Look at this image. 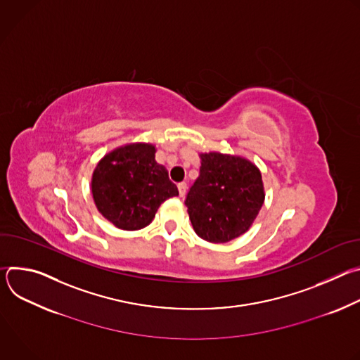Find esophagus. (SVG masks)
Returning a JSON list of instances; mask_svg holds the SVG:
<instances>
[{
    "label": "esophagus",
    "instance_id": "1",
    "mask_svg": "<svg viewBox=\"0 0 360 360\" xmlns=\"http://www.w3.org/2000/svg\"><path fill=\"white\" fill-rule=\"evenodd\" d=\"M186 189H188L186 182H181V184H178V191H179V195H181V196H184V195L186 193Z\"/></svg>",
    "mask_w": 360,
    "mask_h": 360
}]
</instances>
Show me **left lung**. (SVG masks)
Returning a JSON list of instances; mask_svg holds the SVG:
<instances>
[{"mask_svg":"<svg viewBox=\"0 0 360 360\" xmlns=\"http://www.w3.org/2000/svg\"><path fill=\"white\" fill-rule=\"evenodd\" d=\"M199 176L185 205L196 235L225 243L245 233L258 217L265 193L262 175L248 160L219 152L202 153Z\"/></svg>","mask_w":360,"mask_h":360,"instance_id":"1","label":"left lung"}]
</instances>
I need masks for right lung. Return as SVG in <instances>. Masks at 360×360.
I'll list each match as a JSON object with an SVG mask.
<instances>
[{
  "label": "right lung",
  "mask_w": 360,
  "mask_h": 360,
  "mask_svg": "<svg viewBox=\"0 0 360 360\" xmlns=\"http://www.w3.org/2000/svg\"><path fill=\"white\" fill-rule=\"evenodd\" d=\"M178 195L168 171L155 161V146L149 143H131L110 152L92 175L98 211L124 231L145 228L161 203Z\"/></svg>",
  "instance_id": "add662e5"
}]
</instances>
